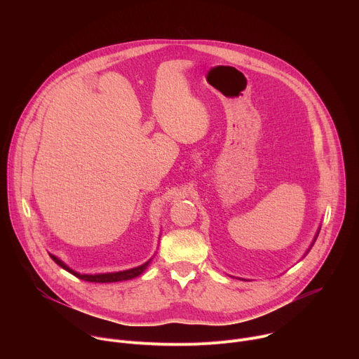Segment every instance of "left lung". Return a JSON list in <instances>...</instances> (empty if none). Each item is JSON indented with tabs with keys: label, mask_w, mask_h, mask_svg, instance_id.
Listing matches in <instances>:
<instances>
[{
	"label": "left lung",
	"mask_w": 359,
	"mask_h": 359,
	"mask_svg": "<svg viewBox=\"0 0 359 359\" xmlns=\"http://www.w3.org/2000/svg\"><path fill=\"white\" fill-rule=\"evenodd\" d=\"M320 230H321V226L318 227V230H317V234H316V237H314V240H313V243H311L310 248H309V250H306V252H305V254H309V251H310V250H311V247L314 245V243H316V240H317V237H318V234H320ZM241 280H244V278H241ZM244 281H247V280H244Z\"/></svg>",
	"instance_id": "1"
}]
</instances>
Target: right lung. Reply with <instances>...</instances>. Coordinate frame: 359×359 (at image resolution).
Segmentation results:
<instances>
[{"label":"right lung","mask_w":359,"mask_h":359,"mask_svg":"<svg viewBox=\"0 0 359 359\" xmlns=\"http://www.w3.org/2000/svg\"><path fill=\"white\" fill-rule=\"evenodd\" d=\"M49 257L53 259L60 267H62L64 270H67L68 273L74 274L75 277L83 280V281H89V283H116V281H126V280H132L137 276H140L146 269L147 266L150 264L151 259H149L146 263H143L142 266H137V267H133V269H129V270H123V271H115V273H100V274H81L75 270H72L71 267H68L62 260H60L57 255L50 254L49 252Z\"/></svg>","instance_id":"right-lung-1"}]
</instances>
